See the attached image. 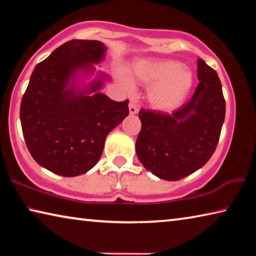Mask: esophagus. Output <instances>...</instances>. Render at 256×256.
<instances>
[{
	"label": "esophagus",
	"mask_w": 256,
	"mask_h": 256,
	"mask_svg": "<svg viewBox=\"0 0 256 256\" xmlns=\"http://www.w3.org/2000/svg\"><path fill=\"white\" fill-rule=\"evenodd\" d=\"M128 112H130V114L131 115H136V114H138V107L136 105V104H130L128 105Z\"/></svg>",
	"instance_id": "34e87169"
}]
</instances>
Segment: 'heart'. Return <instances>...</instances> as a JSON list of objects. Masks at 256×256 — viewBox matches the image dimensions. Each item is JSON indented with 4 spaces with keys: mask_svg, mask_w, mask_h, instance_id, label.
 <instances>
[{
    "mask_svg": "<svg viewBox=\"0 0 256 256\" xmlns=\"http://www.w3.org/2000/svg\"><path fill=\"white\" fill-rule=\"evenodd\" d=\"M128 74L138 84H150L146 90L149 105L162 112H170L183 105L194 84L192 71L172 60H138L128 66ZM118 78L125 88L132 89L128 76Z\"/></svg>",
    "mask_w": 256,
    "mask_h": 256,
    "instance_id": "b5f03b06",
    "label": "heart"
}]
</instances>
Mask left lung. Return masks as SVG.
I'll return each mask as SVG.
<instances>
[{
    "instance_id": "1",
    "label": "left lung",
    "mask_w": 256,
    "mask_h": 256,
    "mask_svg": "<svg viewBox=\"0 0 256 256\" xmlns=\"http://www.w3.org/2000/svg\"><path fill=\"white\" fill-rule=\"evenodd\" d=\"M196 92L172 114L141 110L136 156L146 170L164 180H178L204 166L214 154L226 114L216 72L198 58Z\"/></svg>"
}]
</instances>
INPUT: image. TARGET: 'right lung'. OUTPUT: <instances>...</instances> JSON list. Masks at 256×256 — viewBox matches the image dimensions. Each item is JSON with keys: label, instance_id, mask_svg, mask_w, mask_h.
<instances>
[{"label": "right lung", "instance_id": "add662e5", "mask_svg": "<svg viewBox=\"0 0 256 256\" xmlns=\"http://www.w3.org/2000/svg\"><path fill=\"white\" fill-rule=\"evenodd\" d=\"M107 47L99 40H73L38 63L20 105L30 154L38 164L64 177L84 174L100 159L106 136L128 115V100L114 102L99 90L110 76L94 64Z\"/></svg>", "mask_w": 256, "mask_h": 256}]
</instances>
